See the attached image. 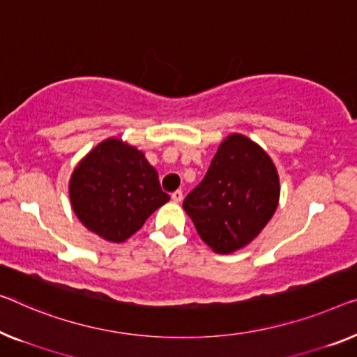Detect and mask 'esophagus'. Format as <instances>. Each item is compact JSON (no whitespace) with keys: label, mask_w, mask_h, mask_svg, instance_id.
Wrapping results in <instances>:
<instances>
[{"label":"esophagus","mask_w":357,"mask_h":357,"mask_svg":"<svg viewBox=\"0 0 357 357\" xmlns=\"http://www.w3.org/2000/svg\"><path fill=\"white\" fill-rule=\"evenodd\" d=\"M172 200L176 202V204H179V202L183 200V190H174V192L172 194Z\"/></svg>","instance_id":"34e87169"}]
</instances>
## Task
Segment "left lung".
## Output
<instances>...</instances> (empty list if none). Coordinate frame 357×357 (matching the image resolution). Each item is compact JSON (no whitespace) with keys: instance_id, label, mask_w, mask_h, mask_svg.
I'll use <instances>...</instances> for the list:
<instances>
[{"instance_id":"obj_1","label":"left lung","mask_w":357,"mask_h":357,"mask_svg":"<svg viewBox=\"0 0 357 357\" xmlns=\"http://www.w3.org/2000/svg\"><path fill=\"white\" fill-rule=\"evenodd\" d=\"M279 174L271 157L243 135L218 147L202 183L183 206L202 241L216 253L243 248L264 229L279 205Z\"/></svg>"}]
</instances>
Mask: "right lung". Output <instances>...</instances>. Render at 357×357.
Masks as SVG:
<instances>
[{"mask_svg": "<svg viewBox=\"0 0 357 357\" xmlns=\"http://www.w3.org/2000/svg\"><path fill=\"white\" fill-rule=\"evenodd\" d=\"M72 208L82 225L109 242H125L169 195L144 152L109 137L82 158L68 183Z\"/></svg>", "mask_w": 357, "mask_h": 357, "instance_id": "obj_1", "label": "right lung"}]
</instances>
